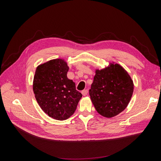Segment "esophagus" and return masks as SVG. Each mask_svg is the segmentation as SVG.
<instances>
[{"instance_id":"34e87169","label":"esophagus","mask_w":161,"mask_h":161,"mask_svg":"<svg viewBox=\"0 0 161 161\" xmlns=\"http://www.w3.org/2000/svg\"><path fill=\"white\" fill-rule=\"evenodd\" d=\"M88 90H82V92H81V94H82V95L83 96H86L87 95V94H88Z\"/></svg>"}]
</instances>
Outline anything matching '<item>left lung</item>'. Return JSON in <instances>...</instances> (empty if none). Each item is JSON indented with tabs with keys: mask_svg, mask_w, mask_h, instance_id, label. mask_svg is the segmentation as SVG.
<instances>
[{
	"mask_svg": "<svg viewBox=\"0 0 161 161\" xmlns=\"http://www.w3.org/2000/svg\"><path fill=\"white\" fill-rule=\"evenodd\" d=\"M133 90V81L127 72L120 65L111 63L96 71L89 95L101 115L111 118L127 108Z\"/></svg>",
	"mask_w": 161,
	"mask_h": 161,
	"instance_id": "1",
	"label": "left lung"
}]
</instances>
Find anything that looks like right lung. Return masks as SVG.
<instances>
[{"instance_id":"obj_1","label":"right lung","mask_w":161,"mask_h":161,"mask_svg":"<svg viewBox=\"0 0 161 161\" xmlns=\"http://www.w3.org/2000/svg\"><path fill=\"white\" fill-rule=\"evenodd\" d=\"M69 67L63 59L57 58L37 66L33 81L36 101L48 115L64 120L74 114L82 94L75 83L68 79Z\"/></svg>"}]
</instances>
